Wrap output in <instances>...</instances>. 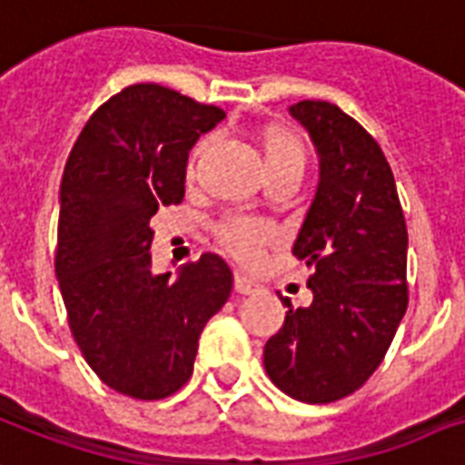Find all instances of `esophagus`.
Returning <instances> with one entry per match:
<instances>
[{"label": "esophagus", "instance_id": "1", "mask_svg": "<svg viewBox=\"0 0 465 465\" xmlns=\"http://www.w3.org/2000/svg\"><path fill=\"white\" fill-rule=\"evenodd\" d=\"M233 290H236L239 295H251V292H256V282H251L246 275H236V278H233Z\"/></svg>", "mask_w": 465, "mask_h": 465}]
</instances>
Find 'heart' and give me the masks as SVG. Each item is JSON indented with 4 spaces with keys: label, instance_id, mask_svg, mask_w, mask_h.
<instances>
[{
    "label": "heart",
    "instance_id": "heart-1",
    "mask_svg": "<svg viewBox=\"0 0 465 465\" xmlns=\"http://www.w3.org/2000/svg\"><path fill=\"white\" fill-rule=\"evenodd\" d=\"M253 143H256L261 161H263L265 175L275 173L282 168H304V146L302 141L285 126L280 124H263L253 131ZM209 141H200L193 151L190 165H187V175L193 177L197 173V165L207 155ZM217 243L224 248L229 256H233L241 263H251L261 256L268 243H272L275 232L272 226L258 222V219L248 217H229L217 226Z\"/></svg>",
    "mask_w": 465,
    "mask_h": 465
}]
</instances>
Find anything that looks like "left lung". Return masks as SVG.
Returning <instances> with one entry per match:
<instances>
[{
  "label": "left lung",
  "instance_id": "left-lung-1",
  "mask_svg": "<svg viewBox=\"0 0 465 465\" xmlns=\"http://www.w3.org/2000/svg\"><path fill=\"white\" fill-rule=\"evenodd\" d=\"M290 114L319 155V185L295 253L312 268V304L282 300L285 324L263 349L285 395L322 405L363 385L385 359L407 310V226L375 138L331 102L304 99Z\"/></svg>",
  "mask_w": 465,
  "mask_h": 465
}]
</instances>
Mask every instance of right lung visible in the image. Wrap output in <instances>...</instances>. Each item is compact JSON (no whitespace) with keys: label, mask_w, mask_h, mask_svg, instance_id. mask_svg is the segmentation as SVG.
<instances>
[{"label":"right lung","mask_w":465,"mask_h":465,"mask_svg":"<svg viewBox=\"0 0 465 465\" xmlns=\"http://www.w3.org/2000/svg\"><path fill=\"white\" fill-rule=\"evenodd\" d=\"M224 116L161 84H131L90 116L65 163L55 275L67 324L99 381L129 398L183 388L202 329L232 295L214 253L175 280L151 268V217L183 202L187 155Z\"/></svg>","instance_id":"obj_1"}]
</instances>
